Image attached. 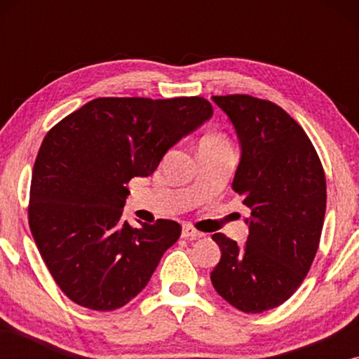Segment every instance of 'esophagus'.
Returning a JSON list of instances; mask_svg holds the SVG:
<instances>
[{
	"mask_svg": "<svg viewBox=\"0 0 359 359\" xmlns=\"http://www.w3.org/2000/svg\"><path fill=\"white\" fill-rule=\"evenodd\" d=\"M181 235H183L184 238H199V237H203V233H201L199 230H196L194 227H191V225H183Z\"/></svg>",
	"mask_w": 359,
	"mask_h": 359,
	"instance_id": "1",
	"label": "esophagus"
}]
</instances>
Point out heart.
I'll list each match as a JSON object with an SVG mask.
<instances>
[{"instance_id":"heart-1","label":"heart","mask_w":359,"mask_h":359,"mask_svg":"<svg viewBox=\"0 0 359 359\" xmlns=\"http://www.w3.org/2000/svg\"><path fill=\"white\" fill-rule=\"evenodd\" d=\"M214 144H227V142H225L224 137H220V135H208V137H204L203 142H201V147L214 145Z\"/></svg>"}]
</instances>
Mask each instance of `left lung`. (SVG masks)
<instances>
[{"label": "left lung", "instance_id": "obj_1", "mask_svg": "<svg viewBox=\"0 0 359 359\" xmlns=\"http://www.w3.org/2000/svg\"><path fill=\"white\" fill-rule=\"evenodd\" d=\"M237 130L242 158L232 188L252 210L243 247L214 233L222 257L210 273L230 306L259 313L286 302L312 266L325 217L322 161L283 107L248 95L212 96Z\"/></svg>", "mask_w": 359, "mask_h": 359}]
</instances>
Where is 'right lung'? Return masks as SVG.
Segmentation results:
<instances>
[{
  "label": "right lung",
  "mask_w": 359,
  "mask_h": 359,
  "mask_svg": "<svg viewBox=\"0 0 359 359\" xmlns=\"http://www.w3.org/2000/svg\"><path fill=\"white\" fill-rule=\"evenodd\" d=\"M212 116L201 96L96 97L47 132L34 163L29 227L62 292L91 311L132 301L181 235L175 220L122 219L127 183L150 176Z\"/></svg>",
  "instance_id": "obj_1"
}]
</instances>
